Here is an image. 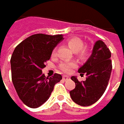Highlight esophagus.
<instances>
[{"label": "esophagus", "mask_w": 124, "mask_h": 124, "mask_svg": "<svg viewBox=\"0 0 124 124\" xmlns=\"http://www.w3.org/2000/svg\"><path fill=\"white\" fill-rule=\"evenodd\" d=\"M62 79L64 80H67L69 79V76H67V75H63L62 76Z\"/></svg>", "instance_id": "obj_1"}]
</instances>
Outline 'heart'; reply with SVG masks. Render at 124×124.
Masks as SVG:
<instances>
[{
	"label": "heart",
	"instance_id": "heart-1",
	"mask_svg": "<svg viewBox=\"0 0 124 124\" xmlns=\"http://www.w3.org/2000/svg\"><path fill=\"white\" fill-rule=\"evenodd\" d=\"M68 46L75 52L77 56L82 60H85L90 54L88 46H84V41L78 37H72L67 40ZM55 54V51H53L52 56ZM77 67V63L75 61L63 62L60 64V69L64 73H70L73 69Z\"/></svg>",
	"mask_w": 124,
	"mask_h": 124
}]
</instances>
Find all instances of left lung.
I'll return each mask as SVG.
<instances>
[{
    "mask_svg": "<svg viewBox=\"0 0 124 124\" xmlns=\"http://www.w3.org/2000/svg\"><path fill=\"white\" fill-rule=\"evenodd\" d=\"M111 53L101 40L95 42L93 53L87 62L78 72L86 75L85 81H78L72 76L75 87L70 91L72 100L81 106H89L97 102L104 93L112 70Z\"/></svg>",
    "mask_w": 124,
    "mask_h": 124,
    "instance_id": "obj_1",
    "label": "left lung"
}]
</instances>
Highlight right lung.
<instances>
[{
  "mask_svg": "<svg viewBox=\"0 0 124 124\" xmlns=\"http://www.w3.org/2000/svg\"><path fill=\"white\" fill-rule=\"evenodd\" d=\"M62 39L61 34H34L17 45L13 52V84L19 98L29 108H37L44 103L54 85L62 80V75L57 73L45 77L42 69L50 59L53 49Z\"/></svg>",
  "mask_w": 124,
  "mask_h": 124,
  "instance_id": "add662e5",
  "label": "right lung"
}]
</instances>
